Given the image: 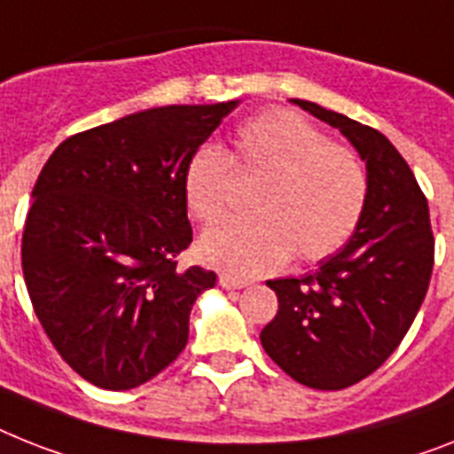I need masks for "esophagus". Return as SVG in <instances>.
Returning <instances> with one entry per match:
<instances>
[{
  "mask_svg": "<svg viewBox=\"0 0 454 454\" xmlns=\"http://www.w3.org/2000/svg\"><path fill=\"white\" fill-rule=\"evenodd\" d=\"M218 283L224 287V290H241V287L248 286V280L236 278V276H230V273H223V276L218 278Z\"/></svg>",
  "mask_w": 454,
  "mask_h": 454,
  "instance_id": "34e87169",
  "label": "esophagus"
}]
</instances>
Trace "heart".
I'll return each mask as SVG.
<instances>
[{"mask_svg": "<svg viewBox=\"0 0 454 454\" xmlns=\"http://www.w3.org/2000/svg\"><path fill=\"white\" fill-rule=\"evenodd\" d=\"M262 176L250 197L254 215L206 231L197 253L211 267L260 276L292 254L317 262L350 241L366 206V171L357 153L334 144L320 127L290 108L243 120L231 148L197 145L183 164L181 190L197 223L211 224L227 211L230 176Z\"/></svg>", "mask_w": 454, "mask_h": 454, "instance_id": "1", "label": "heart"}]
</instances>
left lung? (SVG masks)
I'll list each match as a JSON object with an SVG mask.
<instances>
[{
  "instance_id": "obj_1",
  "label": "left lung",
  "mask_w": 454,
  "mask_h": 454,
  "mask_svg": "<svg viewBox=\"0 0 454 454\" xmlns=\"http://www.w3.org/2000/svg\"><path fill=\"white\" fill-rule=\"evenodd\" d=\"M292 101L357 148L369 192L353 239L316 273L267 280L278 313L260 340L297 383L343 389L395 353L425 301L434 267L429 206L406 160L378 129L313 101Z\"/></svg>"
}]
</instances>
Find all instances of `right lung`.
<instances>
[{
  "label": "right lung",
  "instance_id": "right-lung-1",
  "mask_svg": "<svg viewBox=\"0 0 454 454\" xmlns=\"http://www.w3.org/2000/svg\"><path fill=\"white\" fill-rule=\"evenodd\" d=\"M236 104L132 114L69 137L41 168L22 273L41 327L88 383L138 387L183 353L194 299L215 286L176 260L192 243L183 164Z\"/></svg>",
  "mask_w": 454,
  "mask_h": 454
}]
</instances>
